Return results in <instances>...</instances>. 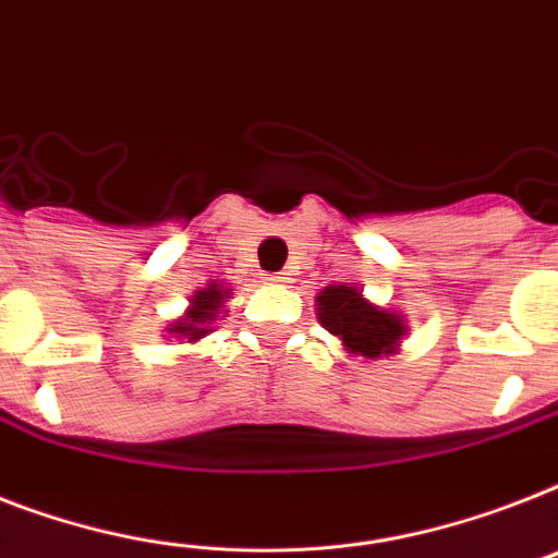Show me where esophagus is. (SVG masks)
I'll list each match as a JSON object with an SVG mask.
<instances>
[{
	"mask_svg": "<svg viewBox=\"0 0 558 558\" xmlns=\"http://www.w3.org/2000/svg\"><path fill=\"white\" fill-rule=\"evenodd\" d=\"M266 280H269V283H289V271H271Z\"/></svg>",
	"mask_w": 558,
	"mask_h": 558,
	"instance_id": "34e87169",
	"label": "esophagus"
}]
</instances>
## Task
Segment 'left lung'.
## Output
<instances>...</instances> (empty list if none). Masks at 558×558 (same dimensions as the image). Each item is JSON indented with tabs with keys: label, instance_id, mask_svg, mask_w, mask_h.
<instances>
[{
	"label": "left lung",
	"instance_id": "1",
	"mask_svg": "<svg viewBox=\"0 0 558 558\" xmlns=\"http://www.w3.org/2000/svg\"><path fill=\"white\" fill-rule=\"evenodd\" d=\"M318 320L335 338H341L347 352L366 357V361L392 355L407 332L401 315L378 310L355 287H347V283L343 287L329 283L320 289Z\"/></svg>",
	"mask_w": 558,
	"mask_h": 558
}]
</instances>
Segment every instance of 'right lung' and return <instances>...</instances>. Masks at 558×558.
<instances>
[{
  "instance_id": "add662e5",
  "label": "right lung",
  "mask_w": 558,
  "mask_h": 558,
  "mask_svg": "<svg viewBox=\"0 0 558 558\" xmlns=\"http://www.w3.org/2000/svg\"><path fill=\"white\" fill-rule=\"evenodd\" d=\"M229 289L223 283H206V289H197L192 294V306L185 310L183 318H177L169 326V335L174 338H185V341H201L203 335L211 332V320L220 318L223 312V301L229 298Z\"/></svg>"
}]
</instances>
